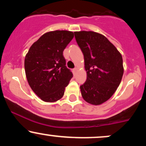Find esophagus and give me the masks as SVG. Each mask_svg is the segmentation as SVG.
Instances as JSON below:
<instances>
[{"instance_id": "34e87169", "label": "esophagus", "mask_w": 146, "mask_h": 146, "mask_svg": "<svg viewBox=\"0 0 146 146\" xmlns=\"http://www.w3.org/2000/svg\"><path fill=\"white\" fill-rule=\"evenodd\" d=\"M77 71H78V68H73V74L75 75V73H76Z\"/></svg>"}]
</instances>
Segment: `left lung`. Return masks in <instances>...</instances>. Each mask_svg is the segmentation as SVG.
<instances>
[{"label":"left lung","instance_id":"8db88e82","mask_svg":"<svg viewBox=\"0 0 146 146\" xmlns=\"http://www.w3.org/2000/svg\"><path fill=\"white\" fill-rule=\"evenodd\" d=\"M75 38L84 58L87 78L80 86L86 102L100 105L111 98L123 74L121 53L103 35L94 31H75Z\"/></svg>","mask_w":146,"mask_h":146}]
</instances>
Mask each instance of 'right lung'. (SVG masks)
<instances>
[{"mask_svg":"<svg viewBox=\"0 0 146 146\" xmlns=\"http://www.w3.org/2000/svg\"><path fill=\"white\" fill-rule=\"evenodd\" d=\"M72 31H49L30 47L25 59L26 77L36 94L46 102L63 97L73 73L66 66L64 49L73 39Z\"/></svg>","mask_w":146,"mask_h":146,"instance_id":"add662e5","label":"right lung"}]
</instances>
